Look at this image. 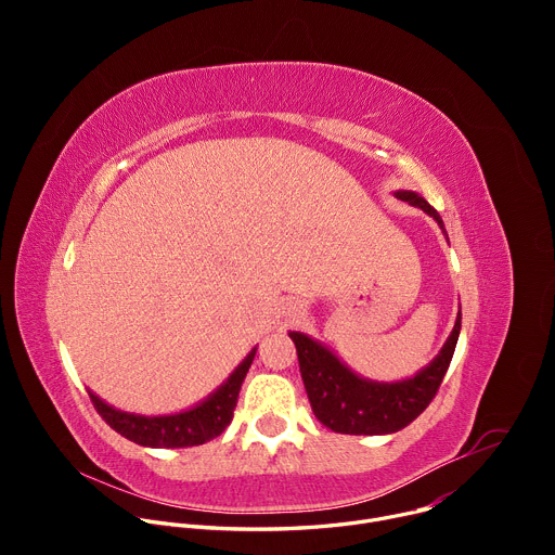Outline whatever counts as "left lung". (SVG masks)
Segmentation results:
<instances>
[{"mask_svg":"<svg viewBox=\"0 0 555 555\" xmlns=\"http://www.w3.org/2000/svg\"><path fill=\"white\" fill-rule=\"evenodd\" d=\"M392 195L422 208L446 234L443 219L420 193L395 191ZM459 332L461 307L437 358L413 377L400 382H375L353 373L332 349L307 334L289 332V338L296 345L300 377L315 420L343 435H390L406 428L433 402L454 356Z\"/></svg>","mask_w":555,"mask_h":555,"instance_id":"8db88e82","label":"left lung"}]
</instances>
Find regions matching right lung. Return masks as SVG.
<instances>
[{
  "mask_svg": "<svg viewBox=\"0 0 555 555\" xmlns=\"http://www.w3.org/2000/svg\"><path fill=\"white\" fill-rule=\"evenodd\" d=\"M257 347L244 358V362L236 366L228 379L212 390L208 398L199 404H195L189 411L173 413V415H135L125 413L107 402H103L99 395L92 390L90 398L101 413V417L122 437L138 446L146 448H189V446H202L215 437H219L225 426L232 422V411L236 406V398H240L242 384L246 379V373L255 360Z\"/></svg>",
  "mask_w": 555,
  "mask_h": 555,
  "instance_id": "1",
  "label": "right lung"
}]
</instances>
